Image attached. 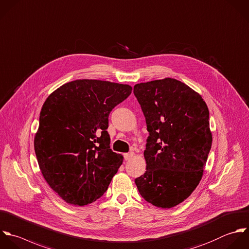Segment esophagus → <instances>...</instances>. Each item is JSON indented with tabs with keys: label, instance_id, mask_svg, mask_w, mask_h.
I'll return each mask as SVG.
<instances>
[{
	"label": "esophagus",
	"instance_id": "esophagus-1",
	"mask_svg": "<svg viewBox=\"0 0 249 249\" xmlns=\"http://www.w3.org/2000/svg\"><path fill=\"white\" fill-rule=\"evenodd\" d=\"M135 157V153L134 152H129V153H125L124 154V158L126 161H129L131 159H133Z\"/></svg>",
	"mask_w": 249,
	"mask_h": 249
}]
</instances>
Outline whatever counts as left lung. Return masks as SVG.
<instances>
[{"instance_id":"1","label":"left lung","mask_w":249,"mask_h":249,"mask_svg":"<svg viewBox=\"0 0 249 249\" xmlns=\"http://www.w3.org/2000/svg\"><path fill=\"white\" fill-rule=\"evenodd\" d=\"M134 94L149 132L146 171L135 183L146 202L174 208L202 179L213 142L208 106L198 92L171 77L138 83Z\"/></svg>"}]
</instances>
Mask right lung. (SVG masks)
I'll list each match as a JSON object with an SVG mask.
<instances>
[{"label": "right lung", "instance_id": "1", "mask_svg": "<svg viewBox=\"0 0 249 249\" xmlns=\"http://www.w3.org/2000/svg\"><path fill=\"white\" fill-rule=\"evenodd\" d=\"M132 86L98 79H77L45 100L34 147L40 172L66 203L85 206L101 198L123 163L110 149L107 132L112 108Z\"/></svg>", "mask_w": 249, "mask_h": 249}]
</instances>
